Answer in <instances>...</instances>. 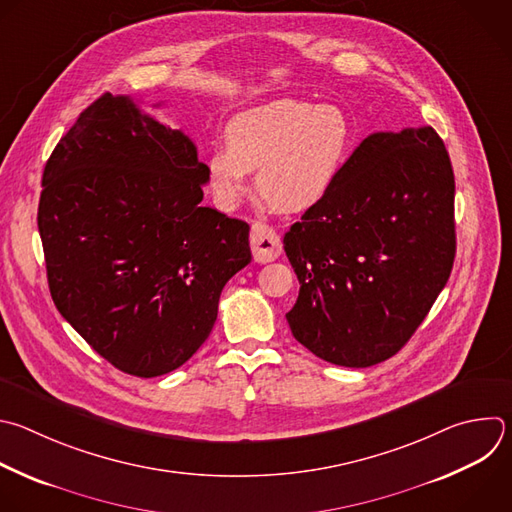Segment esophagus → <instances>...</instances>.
<instances>
[{"mask_svg": "<svg viewBox=\"0 0 512 512\" xmlns=\"http://www.w3.org/2000/svg\"><path fill=\"white\" fill-rule=\"evenodd\" d=\"M251 251H253V257L257 263H269L281 255L283 245H281L279 235L273 231V227H269L265 223H253Z\"/></svg>", "mask_w": 512, "mask_h": 512, "instance_id": "esophagus-1", "label": "esophagus"}]
</instances>
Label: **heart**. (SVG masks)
I'll use <instances>...</instances> for the list:
<instances>
[{
	"label": "heart",
	"mask_w": 512,
	"mask_h": 512,
	"mask_svg": "<svg viewBox=\"0 0 512 512\" xmlns=\"http://www.w3.org/2000/svg\"><path fill=\"white\" fill-rule=\"evenodd\" d=\"M227 146L207 158V175L219 207H237L257 168V191L281 213L319 205L354 150V124L337 104L277 98L239 112L225 128Z\"/></svg>",
	"instance_id": "heart-1"
}]
</instances>
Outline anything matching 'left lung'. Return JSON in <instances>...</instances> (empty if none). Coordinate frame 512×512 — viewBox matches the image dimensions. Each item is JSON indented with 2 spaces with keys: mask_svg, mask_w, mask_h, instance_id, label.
I'll return each instance as SVG.
<instances>
[{
  "mask_svg": "<svg viewBox=\"0 0 512 512\" xmlns=\"http://www.w3.org/2000/svg\"><path fill=\"white\" fill-rule=\"evenodd\" d=\"M283 247L301 285L285 315L301 346L346 368L398 354L454 263V173L442 138L430 126L364 138Z\"/></svg>",
  "mask_w": 512,
  "mask_h": 512,
  "instance_id": "obj_1",
  "label": "left lung"
}]
</instances>
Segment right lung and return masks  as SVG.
<instances>
[{"label": "right lung", "instance_id": "add662e5", "mask_svg": "<svg viewBox=\"0 0 512 512\" xmlns=\"http://www.w3.org/2000/svg\"><path fill=\"white\" fill-rule=\"evenodd\" d=\"M195 142L102 94L46 162L38 207L62 317L124 374L181 368L209 337L225 283L251 263L249 225L203 207Z\"/></svg>", "mask_w": 512, "mask_h": 512}]
</instances>
